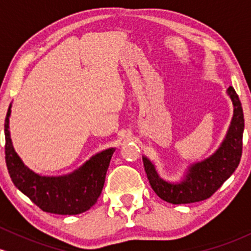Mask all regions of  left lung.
Instances as JSON below:
<instances>
[{"label":"left lung","mask_w":251,"mask_h":251,"mask_svg":"<svg viewBox=\"0 0 251 251\" xmlns=\"http://www.w3.org/2000/svg\"><path fill=\"white\" fill-rule=\"evenodd\" d=\"M226 94L232 102L233 115L223 142L212 155L191 165L180 181L172 182L162 179L157 173L155 165L147 156H142L149 184L162 201L171 204H190L205 201L238 167L243 147V109L232 86L227 88Z\"/></svg>","instance_id":"obj_1"}]
</instances>
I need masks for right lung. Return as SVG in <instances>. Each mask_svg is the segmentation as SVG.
<instances>
[{"instance_id": "obj_1", "label": "right lung", "mask_w": 251, "mask_h": 251, "mask_svg": "<svg viewBox=\"0 0 251 251\" xmlns=\"http://www.w3.org/2000/svg\"><path fill=\"white\" fill-rule=\"evenodd\" d=\"M12 104L4 122L5 163L16 187L45 212L78 215L92 207L102 193L105 174L116 148L92 155L79 168L58 176H46L28 168L13 147L9 131Z\"/></svg>"}]
</instances>
